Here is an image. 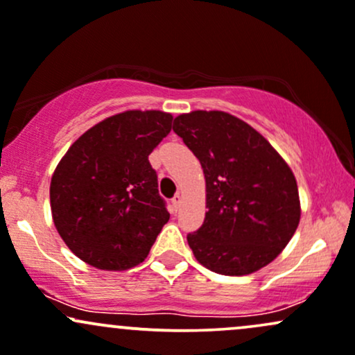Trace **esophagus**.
Segmentation results:
<instances>
[{
	"label": "esophagus",
	"mask_w": 355,
	"mask_h": 355,
	"mask_svg": "<svg viewBox=\"0 0 355 355\" xmlns=\"http://www.w3.org/2000/svg\"><path fill=\"white\" fill-rule=\"evenodd\" d=\"M171 205H173V209L174 211H178L179 205H181V196H179V194H176V196L171 199Z\"/></svg>",
	"instance_id": "1"
}]
</instances>
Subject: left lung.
Wrapping results in <instances>:
<instances>
[{
	"mask_svg": "<svg viewBox=\"0 0 355 355\" xmlns=\"http://www.w3.org/2000/svg\"><path fill=\"white\" fill-rule=\"evenodd\" d=\"M173 130L199 159L206 216L189 248L214 273L241 277L272 263L300 223L297 179L273 146L223 110H193Z\"/></svg>",
	"mask_w": 355,
	"mask_h": 355,
	"instance_id": "1",
	"label": "left lung"
}]
</instances>
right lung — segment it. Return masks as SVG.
Listing matches in <instances>:
<instances>
[{
    "mask_svg": "<svg viewBox=\"0 0 355 355\" xmlns=\"http://www.w3.org/2000/svg\"><path fill=\"white\" fill-rule=\"evenodd\" d=\"M173 115L125 110L90 127L60 159L50 182L55 228L70 252L98 270L142 263L169 221L149 154Z\"/></svg>",
    "mask_w": 355,
    "mask_h": 355,
    "instance_id": "obj_1",
    "label": "right lung"
}]
</instances>
